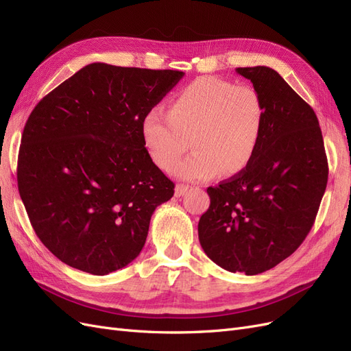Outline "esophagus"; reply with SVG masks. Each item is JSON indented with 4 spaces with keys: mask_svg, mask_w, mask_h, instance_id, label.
Masks as SVG:
<instances>
[{
    "mask_svg": "<svg viewBox=\"0 0 351 351\" xmlns=\"http://www.w3.org/2000/svg\"><path fill=\"white\" fill-rule=\"evenodd\" d=\"M189 192V186H186V184H177L176 186V196L177 197H180V196H183V195H186Z\"/></svg>",
    "mask_w": 351,
    "mask_h": 351,
    "instance_id": "1",
    "label": "esophagus"
}]
</instances>
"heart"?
Returning a JSON list of instances; mask_svg holds the SVG:
<instances>
[{"label": "heart", "mask_w": 351, "mask_h": 351, "mask_svg": "<svg viewBox=\"0 0 351 351\" xmlns=\"http://www.w3.org/2000/svg\"><path fill=\"white\" fill-rule=\"evenodd\" d=\"M265 124V105L247 84L204 76L178 90L169 112L152 107L142 119L141 132L154 164L169 171L188 147L194 154L173 173L184 180H209L219 171H243L258 151Z\"/></svg>", "instance_id": "b5f03b06"}]
</instances>
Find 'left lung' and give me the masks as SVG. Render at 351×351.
<instances>
[{
    "instance_id": "obj_1",
    "label": "left lung",
    "mask_w": 351,
    "mask_h": 351,
    "mask_svg": "<svg viewBox=\"0 0 351 351\" xmlns=\"http://www.w3.org/2000/svg\"><path fill=\"white\" fill-rule=\"evenodd\" d=\"M265 105V124L250 164L217 187L199 219V241L218 267L258 275L300 246L328 182L319 121L274 69L239 67Z\"/></svg>"
}]
</instances>
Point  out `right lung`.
<instances>
[{
    "instance_id": "add662e5",
    "label": "right lung",
    "mask_w": 351,
    "mask_h": 351,
    "mask_svg": "<svg viewBox=\"0 0 351 351\" xmlns=\"http://www.w3.org/2000/svg\"><path fill=\"white\" fill-rule=\"evenodd\" d=\"M183 76L92 62L29 115L19 193L39 240L69 267L107 275L139 256L154 210L174 195L141 124Z\"/></svg>"
}]
</instances>
